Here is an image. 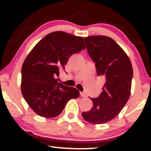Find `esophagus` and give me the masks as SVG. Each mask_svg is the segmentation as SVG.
Wrapping results in <instances>:
<instances>
[{
	"instance_id": "esophagus-1",
	"label": "esophagus",
	"mask_w": 151,
	"mask_h": 151,
	"mask_svg": "<svg viewBox=\"0 0 151 151\" xmlns=\"http://www.w3.org/2000/svg\"><path fill=\"white\" fill-rule=\"evenodd\" d=\"M80 95H81V96L84 97V98H85V97L86 96V94L85 93H83V92H81V93H80Z\"/></svg>"
}]
</instances>
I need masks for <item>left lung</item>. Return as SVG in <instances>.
Listing matches in <instances>:
<instances>
[{
    "label": "left lung",
    "instance_id": "obj_1",
    "mask_svg": "<svg viewBox=\"0 0 151 151\" xmlns=\"http://www.w3.org/2000/svg\"><path fill=\"white\" fill-rule=\"evenodd\" d=\"M85 40L97 75L103 76L105 83L99 96L91 99L94 106L89 111L82 112V116L92 124L106 123L118 115L129 100L133 76L132 64L111 38L90 36Z\"/></svg>",
    "mask_w": 151,
    "mask_h": 151
}]
</instances>
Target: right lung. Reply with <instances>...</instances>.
Segmentation results:
<instances>
[{
	"label": "right lung",
	"instance_id": "1",
	"mask_svg": "<svg viewBox=\"0 0 151 151\" xmlns=\"http://www.w3.org/2000/svg\"><path fill=\"white\" fill-rule=\"evenodd\" d=\"M84 39L62 31L51 32L35 45L22 66L21 92L35 113L53 118L79 91L58 83L60 70L73 54L85 50Z\"/></svg>",
	"mask_w": 151,
	"mask_h": 151
}]
</instances>
